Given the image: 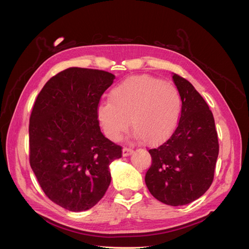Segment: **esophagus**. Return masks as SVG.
<instances>
[{
    "label": "esophagus",
    "instance_id": "1",
    "mask_svg": "<svg viewBox=\"0 0 249 249\" xmlns=\"http://www.w3.org/2000/svg\"><path fill=\"white\" fill-rule=\"evenodd\" d=\"M133 153H134V150H133L132 148H129V147H124V148H123V156H124V157L130 156V155H132Z\"/></svg>",
    "mask_w": 249,
    "mask_h": 249
}]
</instances>
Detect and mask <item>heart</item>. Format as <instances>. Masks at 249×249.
<instances>
[{"label":"heart","mask_w":249,"mask_h":249,"mask_svg":"<svg viewBox=\"0 0 249 249\" xmlns=\"http://www.w3.org/2000/svg\"><path fill=\"white\" fill-rule=\"evenodd\" d=\"M182 99L169 82L149 74L126 78L111 90L110 101L97 107V119L106 136L118 141L129 127L147 144L168 138L178 123Z\"/></svg>","instance_id":"1"}]
</instances>
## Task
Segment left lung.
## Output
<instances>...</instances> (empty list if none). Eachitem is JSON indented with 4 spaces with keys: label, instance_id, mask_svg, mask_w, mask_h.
<instances>
[{
    "label": "left lung",
    "instance_id": "8db88e82",
    "mask_svg": "<svg viewBox=\"0 0 249 249\" xmlns=\"http://www.w3.org/2000/svg\"><path fill=\"white\" fill-rule=\"evenodd\" d=\"M173 82L182 99L175 132L148 153L152 165L145 184L155 198L169 206H184L199 198L213 183L219 143L213 113L185 78L175 73Z\"/></svg>",
    "mask_w": 249,
    "mask_h": 249
}]
</instances>
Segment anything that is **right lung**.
I'll use <instances>...</instances> for the list:
<instances>
[{
    "instance_id": "right-lung-1",
    "label": "right lung",
    "mask_w": 249,
    "mask_h": 249,
    "mask_svg": "<svg viewBox=\"0 0 249 249\" xmlns=\"http://www.w3.org/2000/svg\"><path fill=\"white\" fill-rule=\"evenodd\" d=\"M111 72L71 67L52 77L36 97L29 124V160L44 194L81 212L95 206L111 183L109 165L122 146L103 135L97 107Z\"/></svg>"
}]
</instances>
